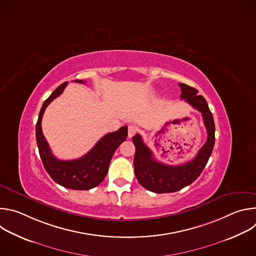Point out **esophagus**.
Segmentation results:
<instances>
[{"label":"esophagus","instance_id":"1","mask_svg":"<svg viewBox=\"0 0 256 256\" xmlns=\"http://www.w3.org/2000/svg\"><path fill=\"white\" fill-rule=\"evenodd\" d=\"M138 128L136 126H128V138H132L136 132H138Z\"/></svg>","mask_w":256,"mask_h":256}]
</instances>
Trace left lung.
<instances>
[{
  "label": "left lung",
  "mask_w": 256,
  "mask_h": 256,
  "mask_svg": "<svg viewBox=\"0 0 256 256\" xmlns=\"http://www.w3.org/2000/svg\"><path fill=\"white\" fill-rule=\"evenodd\" d=\"M179 86L181 88L180 98L184 99L202 114L208 138L194 159L182 165L170 166L158 162L153 157L152 151L144 144L138 134L132 136L136 147L134 158L136 177L142 186L156 194L174 192L192 184L206 167L214 144V122L206 99L198 94L196 89L188 85L179 84Z\"/></svg>",
  "instance_id": "left-lung-1"
}]
</instances>
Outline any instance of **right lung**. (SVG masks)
Here are the masks:
<instances>
[{
    "label": "right lung",
    "instance_id": "add662e5",
    "mask_svg": "<svg viewBox=\"0 0 256 256\" xmlns=\"http://www.w3.org/2000/svg\"><path fill=\"white\" fill-rule=\"evenodd\" d=\"M75 82L85 83L83 80ZM66 84L68 82H64L60 85L44 102L35 126L36 142L42 164L56 184L70 190H88L100 184L105 178L116 150L128 136V126H122L116 132L102 136L86 155L79 159L64 161L56 158L42 134V120L46 108L62 93Z\"/></svg>",
    "mask_w": 256,
    "mask_h": 256
}]
</instances>
